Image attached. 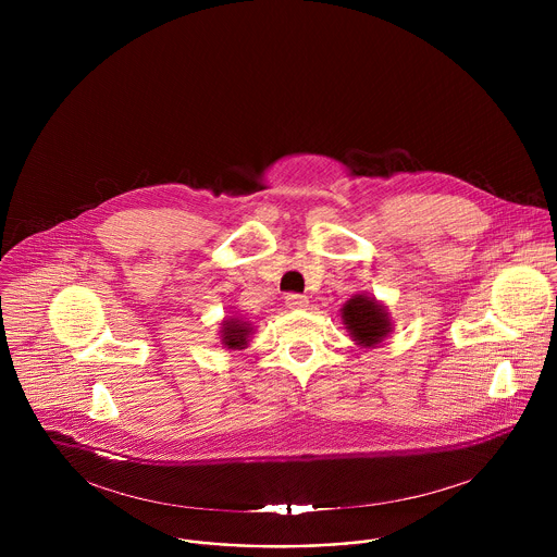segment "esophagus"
Masks as SVG:
<instances>
[{"label": "esophagus", "mask_w": 557, "mask_h": 557, "mask_svg": "<svg viewBox=\"0 0 557 557\" xmlns=\"http://www.w3.org/2000/svg\"><path fill=\"white\" fill-rule=\"evenodd\" d=\"M286 306L297 310V308H306L308 306V297L306 295H297V293H290L286 295Z\"/></svg>", "instance_id": "34e87169"}]
</instances>
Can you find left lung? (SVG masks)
Returning a JSON list of instances; mask_svg holds the SVG:
<instances>
[{
    "mask_svg": "<svg viewBox=\"0 0 557 557\" xmlns=\"http://www.w3.org/2000/svg\"><path fill=\"white\" fill-rule=\"evenodd\" d=\"M342 320L350 337L363 348L381 344L392 329L385 306H381L370 295H355L348 299L342 308Z\"/></svg>",
    "mask_w": 557,
    "mask_h": 557,
    "instance_id": "obj_1",
    "label": "left lung"
}]
</instances>
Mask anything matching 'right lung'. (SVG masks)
Segmentation results:
<instances>
[{"mask_svg":"<svg viewBox=\"0 0 557 557\" xmlns=\"http://www.w3.org/2000/svg\"><path fill=\"white\" fill-rule=\"evenodd\" d=\"M249 335H251V324L243 322L240 317H228V320L222 322V344L231 350H243L249 344Z\"/></svg>","mask_w":557,"mask_h":557,"instance_id":"right-lung-1","label":"right lung"}]
</instances>
